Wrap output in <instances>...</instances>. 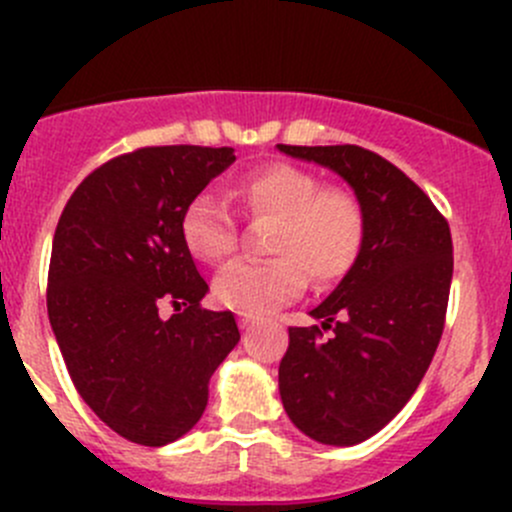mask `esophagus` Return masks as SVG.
<instances>
[{"label": "esophagus", "mask_w": 512, "mask_h": 512, "mask_svg": "<svg viewBox=\"0 0 512 512\" xmlns=\"http://www.w3.org/2000/svg\"><path fill=\"white\" fill-rule=\"evenodd\" d=\"M255 314L252 312H237V324H240L242 329H250L252 324H255Z\"/></svg>", "instance_id": "1"}]
</instances>
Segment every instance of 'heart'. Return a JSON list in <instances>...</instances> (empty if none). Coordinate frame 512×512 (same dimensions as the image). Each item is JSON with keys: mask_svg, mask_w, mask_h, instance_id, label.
<instances>
[{"mask_svg": "<svg viewBox=\"0 0 512 512\" xmlns=\"http://www.w3.org/2000/svg\"><path fill=\"white\" fill-rule=\"evenodd\" d=\"M237 195L252 218L275 220L267 252L272 260L227 265L213 282L220 304L240 312H267L297 297L307 278L317 289L352 272L366 242V210L354 190L324 185L314 170L270 163L250 170ZM180 235L190 255L218 265L237 247V225L218 195L198 193L185 205Z\"/></svg>", "mask_w": 512, "mask_h": 512, "instance_id": "obj_1", "label": "heart"}]
</instances>
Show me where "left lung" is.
Masks as SVG:
<instances>
[{"label":"left lung","instance_id":"obj_1","mask_svg":"<svg viewBox=\"0 0 512 512\" xmlns=\"http://www.w3.org/2000/svg\"><path fill=\"white\" fill-rule=\"evenodd\" d=\"M342 175L366 210L361 257L314 307L322 327H289L280 361L287 416L309 438L354 446L386 426L421 384L446 324L451 227L426 193L359 146H277ZM333 329L329 338L323 337Z\"/></svg>","mask_w":512,"mask_h":512}]
</instances>
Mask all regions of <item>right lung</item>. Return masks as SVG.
Segmentation results:
<instances>
[{"label":"right lung","instance_id":"right-lung-1","mask_svg":"<svg viewBox=\"0 0 512 512\" xmlns=\"http://www.w3.org/2000/svg\"><path fill=\"white\" fill-rule=\"evenodd\" d=\"M232 160L227 146L123 153L84 178L56 225L46 309L61 356L91 411L141 446L200 421L210 376L240 342L232 312L200 307L208 282L180 235L185 205Z\"/></svg>","mask_w":512,"mask_h":512}]
</instances>
